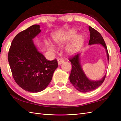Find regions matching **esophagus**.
Returning a JSON list of instances; mask_svg holds the SVG:
<instances>
[{"label": "esophagus", "mask_w": 121, "mask_h": 121, "mask_svg": "<svg viewBox=\"0 0 121 121\" xmlns=\"http://www.w3.org/2000/svg\"><path fill=\"white\" fill-rule=\"evenodd\" d=\"M57 61H58V64L60 65L64 62V60L61 58H59L57 60Z\"/></svg>", "instance_id": "1"}]
</instances>
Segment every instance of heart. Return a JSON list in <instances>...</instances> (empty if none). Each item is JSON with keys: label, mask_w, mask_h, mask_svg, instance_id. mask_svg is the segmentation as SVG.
Segmentation results:
<instances>
[{"label": "heart", "mask_w": 121, "mask_h": 121, "mask_svg": "<svg viewBox=\"0 0 121 121\" xmlns=\"http://www.w3.org/2000/svg\"><path fill=\"white\" fill-rule=\"evenodd\" d=\"M77 33L75 29H69L63 34H56L53 36V41L58 47H62L67 44L74 38ZM84 42V38L81 35L77 36L71 43L66 48V52L69 55H73L78 51ZM49 48L53 50L52 45H49Z\"/></svg>", "instance_id": "1"}]
</instances>
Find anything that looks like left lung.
Listing matches in <instances>:
<instances>
[{
  "label": "left lung",
  "mask_w": 121,
  "mask_h": 121,
  "mask_svg": "<svg viewBox=\"0 0 121 121\" xmlns=\"http://www.w3.org/2000/svg\"><path fill=\"white\" fill-rule=\"evenodd\" d=\"M90 39L88 44H100L104 48L109 60V56L107 48L101 34L95 29L89 26ZM72 65V69L69 76L70 81L73 86L80 92L86 93L91 92L103 84L106 76H104L100 80L92 81L88 79L83 71L80 60V54H77L69 58Z\"/></svg>",
  "instance_id": "8db88e82"
}]
</instances>
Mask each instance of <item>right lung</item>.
Masks as SVG:
<instances>
[{"label":"right lung","instance_id":"right-lung-1","mask_svg":"<svg viewBox=\"0 0 121 121\" xmlns=\"http://www.w3.org/2000/svg\"><path fill=\"white\" fill-rule=\"evenodd\" d=\"M40 31L39 25H33L20 32L12 40L8 53L13 79L20 87L31 93L44 90L58 67L57 60H47L35 45L33 39Z\"/></svg>","mask_w":121,"mask_h":121}]
</instances>
